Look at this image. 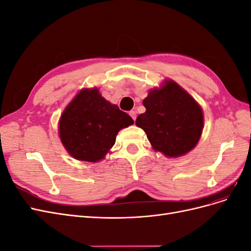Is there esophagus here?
<instances>
[{
    "label": "esophagus",
    "instance_id": "34e87169",
    "mask_svg": "<svg viewBox=\"0 0 251 251\" xmlns=\"http://www.w3.org/2000/svg\"><path fill=\"white\" fill-rule=\"evenodd\" d=\"M128 114H130V116L133 118V120L135 121V119H136V112L135 111H130V113H128Z\"/></svg>",
    "mask_w": 251,
    "mask_h": 251
}]
</instances>
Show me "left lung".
Returning <instances> with one entry per match:
<instances>
[{
  "label": "left lung",
  "instance_id": "obj_1",
  "mask_svg": "<svg viewBox=\"0 0 251 251\" xmlns=\"http://www.w3.org/2000/svg\"><path fill=\"white\" fill-rule=\"evenodd\" d=\"M146 113L136 126L146 132L154 150L168 157L188 153L198 143L203 130V113L194 98L173 80L150 91L143 100Z\"/></svg>",
  "mask_w": 251,
  "mask_h": 251
}]
</instances>
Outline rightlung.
<instances>
[{
	"label": "right lung",
	"mask_w": 251,
	"mask_h": 251,
	"mask_svg": "<svg viewBox=\"0 0 251 251\" xmlns=\"http://www.w3.org/2000/svg\"><path fill=\"white\" fill-rule=\"evenodd\" d=\"M134 124L130 115L107 101L97 89L81 90L59 120V137L77 160L96 162L114 146L117 133Z\"/></svg>",
	"instance_id": "obj_1"
}]
</instances>
